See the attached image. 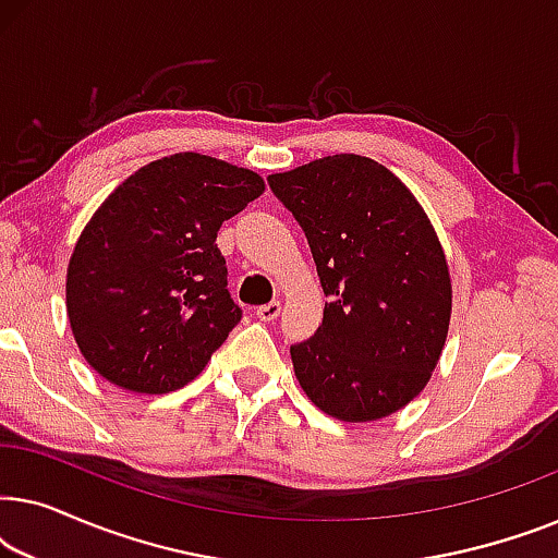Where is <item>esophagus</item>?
<instances>
[{
  "label": "esophagus",
  "mask_w": 558,
  "mask_h": 558,
  "mask_svg": "<svg viewBox=\"0 0 558 558\" xmlns=\"http://www.w3.org/2000/svg\"><path fill=\"white\" fill-rule=\"evenodd\" d=\"M281 315V302H269V304H262V307H256V317L262 319V323H274Z\"/></svg>",
  "instance_id": "obj_1"
}]
</instances>
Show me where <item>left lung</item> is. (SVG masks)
Instances as JSON below:
<instances>
[{
  "instance_id": "1",
  "label": "left lung",
  "mask_w": 558,
  "mask_h": 558,
  "mask_svg": "<svg viewBox=\"0 0 558 558\" xmlns=\"http://www.w3.org/2000/svg\"><path fill=\"white\" fill-rule=\"evenodd\" d=\"M302 226L325 302L292 345L310 401L340 422H378L429 384L452 317L445 248L414 193L376 159L332 155L269 174Z\"/></svg>"
}]
</instances>
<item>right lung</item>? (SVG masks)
Masks as SVG:
<instances>
[{
	"label": "right lung",
	"instance_id": "add662e5",
	"mask_svg": "<svg viewBox=\"0 0 558 558\" xmlns=\"http://www.w3.org/2000/svg\"><path fill=\"white\" fill-rule=\"evenodd\" d=\"M262 193L254 170L180 151L106 197L65 279L68 323L98 376L134 393H170L205 368L241 323L218 231Z\"/></svg>",
	"mask_w": 558,
	"mask_h": 558
}]
</instances>
